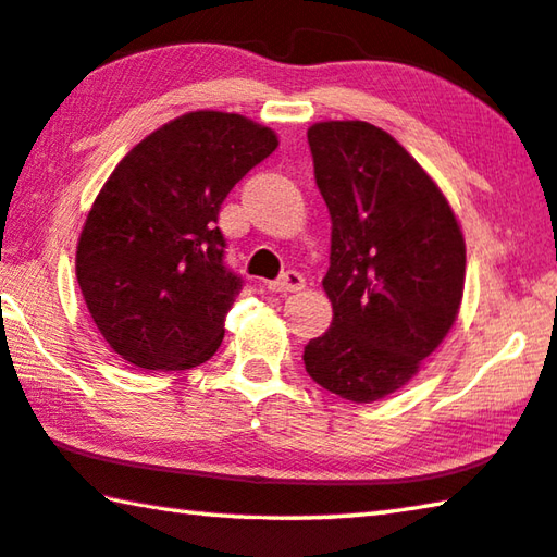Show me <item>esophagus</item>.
<instances>
[{"label": "esophagus", "mask_w": 557, "mask_h": 557, "mask_svg": "<svg viewBox=\"0 0 557 557\" xmlns=\"http://www.w3.org/2000/svg\"><path fill=\"white\" fill-rule=\"evenodd\" d=\"M270 289L272 292H299V289H305V277H301L297 270H287V272H282L277 280L270 282Z\"/></svg>", "instance_id": "1"}]
</instances>
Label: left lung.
<instances>
[{
	"label": "left lung",
	"mask_w": 557,
	"mask_h": 557,
	"mask_svg": "<svg viewBox=\"0 0 557 557\" xmlns=\"http://www.w3.org/2000/svg\"><path fill=\"white\" fill-rule=\"evenodd\" d=\"M307 139L332 215L322 285L334 319L301 358L322 388L373 403L403 388L455 324L465 238L437 184L388 132L332 120Z\"/></svg>",
	"instance_id": "8db88e82"
}]
</instances>
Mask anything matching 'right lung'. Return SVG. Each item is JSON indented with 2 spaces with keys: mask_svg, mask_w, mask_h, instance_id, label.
I'll use <instances>...</instances> for the list:
<instances>
[{
  "mask_svg": "<svg viewBox=\"0 0 557 557\" xmlns=\"http://www.w3.org/2000/svg\"><path fill=\"white\" fill-rule=\"evenodd\" d=\"M275 149L270 127L199 110L166 122L115 166L83 225L75 277L120 358L186 371L215 354L243 289L225 265L221 203Z\"/></svg>",
  "mask_w": 557,
  "mask_h": 557,
  "instance_id": "right-lung-1",
  "label": "right lung"
}]
</instances>
